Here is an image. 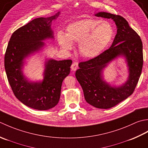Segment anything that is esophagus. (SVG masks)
Instances as JSON below:
<instances>
[{
	"label": "esophagus",
	"instance_id": "34e87169",
	"mask_svg": "<svg viewBox=\"0 0 148 148\" xmlns=\"http://www.w3.org/2000/svg\"><path fill=\"white\" fill-rule=\"evenodd\" d=\"M78 64L77 62H74L73 64H71V70L73 71L77 70V69L78 68Z\"/></svg>",
	"mask_w": 148,
	"mask_h": 148
}]
</instances>
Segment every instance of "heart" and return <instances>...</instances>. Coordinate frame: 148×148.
<instances>
[{
    "mask_svg": "<svg viewBox=\"0 0 148 148\" xmlns=\"http://www.w3.org/2000/svg\"><path fill=\"white\" fill-rule=\"evenodd\" d=\"M114 34V29L109 22L86 18L69 24L66 34L57 33V40L65 50L73 48V41L78 42L81 55L86 58H92L106 49L112 40Z\"/></svg>",
    "mask_w": 148,
    "mask_h": 148,
    "instance_id": "b5f03b06",
    "label": "heart"
}]
</instances>
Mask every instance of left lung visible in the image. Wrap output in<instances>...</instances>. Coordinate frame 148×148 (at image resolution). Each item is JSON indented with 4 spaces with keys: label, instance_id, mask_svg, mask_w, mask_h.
Segmentation results:
<instances>
[{
    "label": "left lung",
    "instance_id": "obj_1",
    "mask_svg": "<svg viewBox=\"0 0 148 148\" xmlns=\"http://www.w3.org/2000/svg\"><path fill=\"white\" fill-rule=\"evenodd\" d=\"M95 15L112 19L116 25L117 34L108 50L94 59L78 64L79 69L75 72V76L87 103L96 108L107 109L133 93L143 68V43L140 36L123 17L102 11ZM118 58L125 59L129 75L125 83L112 86L104 79L103 73L108 65Z\"/></svg>",
    "mask_w": 148,
    "mask_h": 148
}]
</instances>
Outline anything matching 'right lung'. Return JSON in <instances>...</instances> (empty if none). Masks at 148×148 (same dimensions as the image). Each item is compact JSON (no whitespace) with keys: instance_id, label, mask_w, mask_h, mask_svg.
<instances>
[{"instance_id":"1","label":"right lung","mask_w":148,"mask_h":148,"mask_svg":"<svg viewBox=\"0 0 148 148\" xmlns=\"http://www.w3.org/2000/svg\"><path fill=\"white\" fill-rule=\"evenodd\" d=\"M61 12L50 17L38 18L14 31L4 57L8 82L16 98L26 106L39 110H49L59 103L63 80L70 73L71 60L57 61L45 56L43 78L33 81L23 73L27 59L41 53L47 40H53L51 28Z\"/></svg>"}]
</instances>
